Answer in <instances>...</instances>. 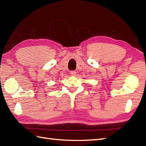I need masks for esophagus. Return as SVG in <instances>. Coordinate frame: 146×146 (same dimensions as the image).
I'll return each instance as SVG.
<instances>
[{
  "label": "esophagus",
  "mask_w": 146,
  "mask_h": 146,
  "mask_svg": "<svg viewBox=\"0 0 146 146\" xmlns=\"http://www.w3.org/2000/svg\"><path fill=\"white\" fill-rule=\"evenodd\" d=\"M70 74H71V75H72V76H74L76 75V73L75 71H71V72H70Z\"/></svg>",
  "instance_id": "1"
}]
</instances>
